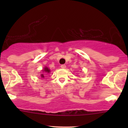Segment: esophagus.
<instances>
[{"instance_id":"obj_1","label":"esophagus","mask_w":128,"mask_h":128,"mask_svg":"<svg viewBox=\"0 0 128 128\" xmlns=\"http://www.w3.org/2000/svg\"><path fill=\"white\" fill-rule=\"evenodd\" d=\"M60 68H61L62 69H66V66L65 64H62V65L60 66Z\"/></svg>"}]
</instances>
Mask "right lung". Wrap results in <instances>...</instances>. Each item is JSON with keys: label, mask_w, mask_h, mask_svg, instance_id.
Wrapping results in <instances>:
<instances>
[{"label": "right lung", "mask_w": 128, "mask_h": 128, "mask_svg": "<svg viewBox=\"0 0 128 128\" xmlns=\"http://www.w3.org/2000/svg\"><path fill=\"white\" fill-rule=\"evenodd\" d=\"M42 72H46V73H44V74H46V73H50V69H49L48 68H47V67H45L44 68V70H43V71ZM44 74H41V77H44Z\"/></svg>", "instance_id": "add662e5"}]
</instances>
